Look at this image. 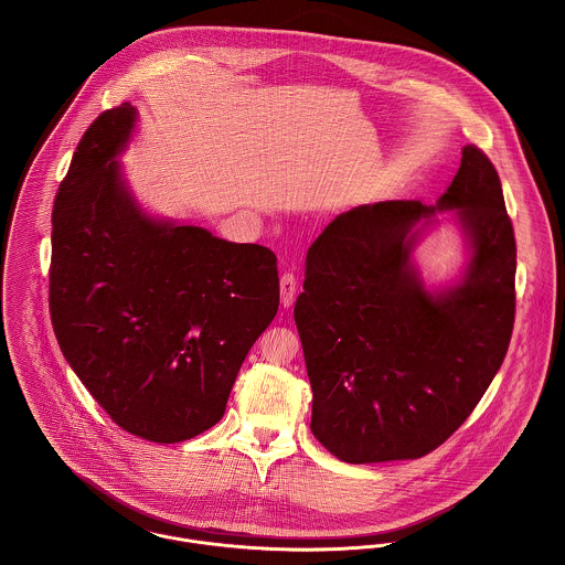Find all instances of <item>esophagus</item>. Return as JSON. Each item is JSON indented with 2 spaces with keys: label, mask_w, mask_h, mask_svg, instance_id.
I'll return each instance as SVG.
<instances>
[{
  "label": "esophagus",
  "mask_w": 565,
  "mask_h": 565,
  "mask_svg": "<svg viewBox=\"0 0 565 565\" xmlns=\"http://www.w3.org/2000/svg\"><path fill=\"white\" fill-rule=\"evenodd\" d=\"M296 291H298V280L294 274L285 271L280 276V305L285 309H289L294 302H296Z\"/></svg>",
  "instance_id": "esophagus-1"
}]
</instances>
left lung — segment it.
<instances>
[{
    "mask_svg": "<svg viewBox=\"0 0 565 565\" xmlns=\"http://www.w3.org/2000/svg\"><path fill=\"white\" fill-rule=\"evenodd\" d=\"M446 221L460 228L467 260L430 288L414 252ZM305 265L294 318L323 448L345 463H383L441 446L483 398L513 330L515 239L493 164L466 146L435 204L341 213Z\"/></svg>",
    "mask_w": 565,
    "mask_h": 565,
    "instance_id": "left-lung-1",
    "label": "left lung"
}]
</instances>
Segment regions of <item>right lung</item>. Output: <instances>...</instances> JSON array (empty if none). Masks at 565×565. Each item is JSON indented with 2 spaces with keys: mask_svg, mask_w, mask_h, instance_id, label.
I'll use <instances>...</instances> for the list:
<instances>
[{
  "mask_svg": "<svg viewBox=\"0 0 565 565\" xmlns=\"http://www.w3.org/2000/svg\"><path fill=\"white\" fill-rule=\"evenodd\" d=\"M139 110L84 132L52 213L50 309L58 345L124 430L157 444L215 426L278 311L271 249L148 213L121 154Z\"/></svg>",
  "mask_w": 565,
  "mask_h": 565,
  "instance_id": "add662e5",
  "label": "right lung"
}]
</instances>
